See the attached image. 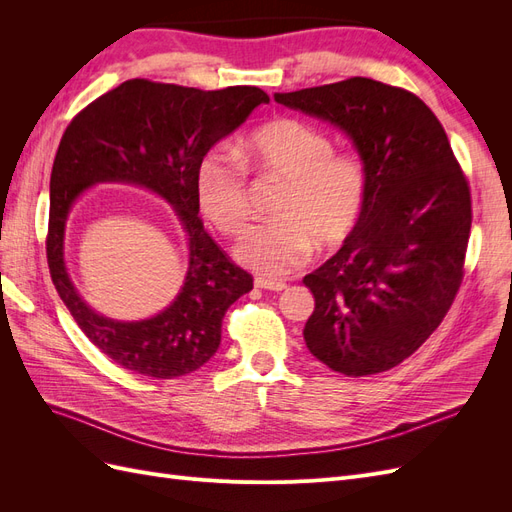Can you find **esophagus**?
Returning a JSON list of instances; mask_svg holds the SVG:
<instances>
[{"instance_id":"1","label":"esophagus","mask_w":512,"mask_h":512,"mask_svg":"<svg viewBox=\"0 0 512 512\" xmlns=\"http://www.w3.org/2000/svg\"><path fill=\"white\" fill-rule=\"evenodd\" d=\"M254 284H256V288L275 290V292H280V290H284V288H286V284H284V282H280V280H267V277H256Z\"/></svg>"}]
</instances>
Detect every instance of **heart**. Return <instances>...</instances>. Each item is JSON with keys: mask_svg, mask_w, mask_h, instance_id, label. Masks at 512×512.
Masks as SVG:
<instances>
[{"mask_svg": "<svg viewBox=\"0 0 512 512\" xmlns=\"http://www.w3.org/2000/svg\"><path fill=\"white\" fill-rule=\"evenodd\" d=\"M333 151L327 134L292 117L265 123L241 143L239 158L246 166L284 181L277 220L252 228L237 245L243 265L280 277L301 269L314 245L329 252L348 241L365 209L367 168L352 153ZM242 165L232 153L215 149L196 168L200 211L230 237L241 235L252 218Z\"/></svg>", "mask_w": 512, "mask_h": 512, "instance_id": "heart-1", "label": "heart"}]
</instances>
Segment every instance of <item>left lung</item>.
Returning <instances> with one entry per match:
<instances>
[{
    "instance_id": "obj_1",
    "label": "left lung",
    "mask_w": 512,
    "mask_h": 512,
    "mask_svg": "<svg viewBox=\"0 0 512 512\" xmlns=\"http://www.w3.org/2000/svg\"><path fill=\"white\" fill-rule=\"evenodd\" d=\"M342 128L367 168V200L348 241L303 284V329L318 361L344 376L399 365L451 309L472 226L466 175L431 108L412 91L352 79L275 94Z\"/></svg>"
}]
</instances>
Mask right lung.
I'll return each instance as SVG.
<instances>
[{
    "label": "right lung",
    "instance_id": "obj_1",
    "mask_svg": "<svg viewBox=\"0 0 512 512\" xmlns=\"http://www.w3.org/2000/svg\"><path fill=\"white\" fill-rule=\"evenodd\" d=\"M269 102L258 87L203 91L132 79L96 98L66 128L51 170L46 260L72 318L100 352L149 378H179L203 367L222 342L226 309L254 288L198 218L196 168L207 151ZM123 180L149 187L176 207L191 239V267L178 299L138 323L98 317L78 297L63 262L67 213L89 184Z\"/></svg>",
    "mask_w": 512,
    "mask_h": 512
}]
</instances>
